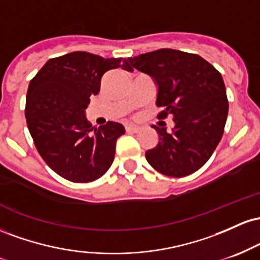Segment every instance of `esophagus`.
I'll return each mask as SVG.
<instances>
[{
  "label": "esophagus",
  "mask_w": 260,
  "mask_h": 260,
  "mask_svg": "<svg viewBox=\"0 0 260 260\" xmlns=\"http://www.w3.org/2000/svg\"><path fill=\"white\" fill-rule=\"evenodd\" d=\"M126 131L131 133H138L140 131V128L137 126H131V124H128V126H126Z\"/></svg>",
  "instance_id": "34e87169"
}]
</instances>
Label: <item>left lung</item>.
Masks as SVG:
<instances>
[{
	"label": "left lung",
	"mask_w": 260,
	"mask_h": 260,
	"mask_svg": "<svg viewBox=\"0 0 260 260\" xmlns=\"http://www.w3.org/2000/svg\"><path fill=\"white\" fill-rule=\"evenodd\" d=\"M134 68L157 84V118L171 115L172 132L153 126L157 145L145 153L151 168L170 177L198 171L210 159L222 138L229 101L221 74L201 56L160 49L129 57Z\"/></svg>",
	"instance_id": "obj_1"
}]
</instances>
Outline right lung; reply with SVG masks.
<instances>
[{
    "label": "right lung",
    "instance_id": "right-lung-1",
    "mask_svg": "<svg viewBox=\"0 0 260 260\" xmlns=\"http://www.w3.org/2000/svg\"><path fill=\"white\" fill-rule=\"evenodd\" d=\"M118 67L133 70L127 59L76 51L49 59L29 83L28 129L40 156L66 180L88 183L112 165L116 140L124 127L112 121L92 126L85 110L100 91L104 74Z\"/></svg>",
    "mask_w": 260,
    "mask_h": 260
}]
</instances>
